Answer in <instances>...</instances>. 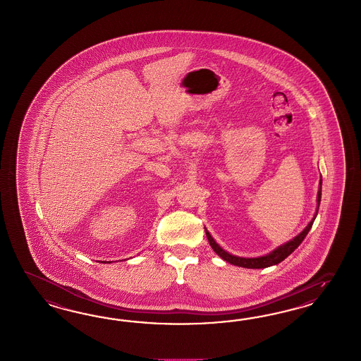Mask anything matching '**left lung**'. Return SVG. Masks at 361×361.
<instances>
[{"label": "left lung", "mask_w": 361, "mask_h": 361, "mask_svg": "<svg viewBox=\"0 0 361 361\" xmlns=\"http://www.w3.org/2000/svg\"><path fill=\"white\" fill-rule=\"evenodd\" d=\"M320 198H322V178H320V181H319V190H317V213H315L314 219H311V222L307 225L306 228H305V230H303L302 233H299V234L296 235L295 238H293V240L286 242V243H283L282 246L276 247L275 250H273L271 252H269V254H266V255H263V257H258V258H242V257L231 255L229 252H225V250L219 246V243H217L216 240H213V237L210 235V233H209L207 228H205V233H207L209 243H210L212 249L216 252L217 255H219L224 261L231 263V264H234V266H240V267H245V269H264V267H270V266H274V264H278V263H281L282 261H284V259H286L291 252H294L296 247L303 242V240L306 238L308 231H310V229L312 228L314 221L317 219V210H319V205H320Z\"/></svg>", "instance_id": "1"}]
</instances>
